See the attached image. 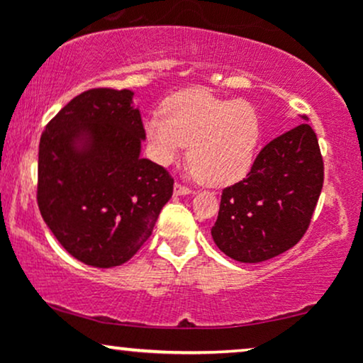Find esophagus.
Segmentation results:
<instances>
[{
	"mask_svg": "<svg viewBox=\"0 0 363 363\" xmlns=\"http://www.w3.org/2000/svg\"><path fill=\"white\" fill-rule=\"evenodd\" d=\"M174 194H176V196L191 194V187L181 184V182H176V184H174Z\"/></svg>",
	"mask_w": 363,
	"mask_h": 363,
	"instance_id": "34e87169",
	"label": "esophagus"
}]
</instances>
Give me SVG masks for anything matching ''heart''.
<instances>
[{"label":"heart","instance_id":"obj_1","mask_svg":"<svg viewBox=\"0 0 363 363\" xmlns=\"http://www.w3.org/2000/svg\"><path fill=\"white\" fill-rule=\"evenodd\" d=\"M147 140L160 164H170L189 145L187 160L194 176L205 184L227 186L251 169L259 119L247 102L189 89L165 101L164 116L148 118Z\"/></svg>","mask_w":363,"mask_h":363}]
</instances>
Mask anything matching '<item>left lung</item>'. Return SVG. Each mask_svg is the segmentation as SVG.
<instances>
[{"label": "left lung", "mask_w": 363, "mask_h": 363, "mask_svg": "<svg viewBox=\"0 0 363 363\" xmlns=\"http://www.w3.org/2000/svg\"><path fill=\"white\" fill-rule=\"evenodd\" d=\"M324 182L319 141L309 124L257 153L242 181L225 187L211 237L240 262H261L294 247L309 228Z\"/></svg>", "instance_id": "obj_1"}]
</instances>
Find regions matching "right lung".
<instances>
[{"label": "right lung", "instance_id": "add662e5", "mask_svg": "<svg viewBox=\"0 0 363 363\" xmlns=\"http://www.w3.org/2000/svg\"><path fill=\"white\" fill-rule=\"evenodd\" d=\"M131 99V90L83 91L40 136V215L66 251L95 268L131 259L174 191L167 170L140 157L145 128Z\"/></svg>", "mask_w": 363, "mask_h": 363}]
</instances>
